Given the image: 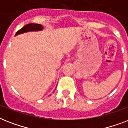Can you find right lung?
I'll return each mask as SVG.
<instances>
[{
    "instance_id": "add662e5",
    "label": "right lung",
    "mask_w": 128,
    "mask_h": 128,
    "mask_svg": "<svg viewBox=\"0 0 128 128\" xmlns=\"http://www.w3.org/2000/svg\"><path fill=\"white\" fill-rule=\"evenodd\" d=\"M44 27L42 25L38 24H34L30 23L28 24L25 25L24 26L20 29L18 31H17L15 36L23 34V33L28 32H34V31H41L42 30Z\"/></svg>"
}]
</instances>
